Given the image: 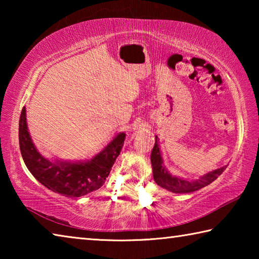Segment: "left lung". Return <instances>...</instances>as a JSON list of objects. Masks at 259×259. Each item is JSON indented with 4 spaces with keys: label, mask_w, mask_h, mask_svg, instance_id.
<instances>
[{
    "label": "left lung",
    "mask_w": 259,
    "mask_h": 259,
    "mask_svg": "<svg viewBox=\"0 0 259 259\" xmlns=\"http://www.w3.org/2000/svg\"><path fill=\"white\" fill-rule=\"evenodd\" d=\"M151 162H152V169H153V177L157 185L165 188L172 193H191L194 191H198L200 188H203L204 186L211 184L214 179H217L218 176H221L223 171L226 169V166L213 170L211 172L205 174L196 181H186V179L179 178L176 176H171L168 170L165 169L163 165V160L161 156V151L159 147V139L157 136H155V144L152 150L151 154Z\"/></svg>",
    "instance_id": "1"
}]
</instances>
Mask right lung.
Listing matches in <instances>:
<instances>
[{"label":"right lung","mask_w":259,"mask_h":259,"mask_svg":"<svg viewBox=\"0 0 259 259\" xmlns=\"http://www.w3.org/2000/svg\"><path fill=\"white\" fill-rule=\"evenodd\" d=\"M124 138L125 134L120 133L90 161L54 162L43 157L34 146L27 129L25 107L19 119V146L27 169L42 185L67 198H80L103 186L120 155Z\"/></svg>","instance_id":"right-lung-1"}]
</instances>
